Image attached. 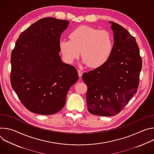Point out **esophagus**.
<instances>
[{
    "instance_id": "1",
    "label": "esophagus",
    "mask_w": 154,
    "mask_h": 154,
    "mask_svg": "<svg viewBox=\"0 0 154 154\" xmlns=\"http://www.w3.org/2000/svg\"><path fill=\"white\" fill-rule=\"evenodd\" d=\"M77 71H78V74H79V77H82V74H83V72H82V70H80V69H78V70H77Z\"/></svg>"
}]
</instances>
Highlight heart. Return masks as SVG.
Segmentation results:
<instances>
[{
    "label": "heart",
    "instance_id": "1",
    "mask_svg": "<svg viewBox=\"0 0 154 154\" xmlns=\"http://www.w3.org/2000/svg\"><path fill=\"white\" fill-rule=\"evenodd\" d=\"M69 38L60 41L61 52L68 63L77 58L81 51L83 63L90 68H99L106 62L113 51L112 36L105 30L82 26L72 31Z\"/></svg>",
    "mask_w": 154,
    "mask_h": 154
}]
</instances>
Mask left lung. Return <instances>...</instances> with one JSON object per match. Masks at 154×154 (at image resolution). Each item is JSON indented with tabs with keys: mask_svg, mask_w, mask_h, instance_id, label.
Listing matches in <instances>:
<instances>
[{
	"mask_svg": "<svg viewBox=\"0 0 154 154\" xmlns=\"http://www.w3.org/2000/svg\"><path fill=\"white\" fill-rule=\"evenodd\" d=\"M114 44L109 59L101 66L85 72L88 109L92 115H118L137 92L142 59L136 39L119 24L109 21Z\"/></svg>",
	"mask_w": 154,
	"mask_h": 154,
	"instance_id": "8db88e82",
	"label": "left lung"
}]
</instances>
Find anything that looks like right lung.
<instances>
[{
    "label": "right lung",
    "mask_w": 154,
    "mask_h": 154,
    "mask_svg": "<svg viewBox=\"0 0 154 154\" xmlns=\"http://www.w3.org/2000/svg\"><path fill=\"white\" fill-rule=\"evenodd\" d=\"M69 21L42 18L22 32L11 55L10 82L23 105L42 115L63 108L70 87L79 79L72 65L61 61V35Z\"/></svg>",
    "instance_id": "right-lung-1"
}]
</instances>
